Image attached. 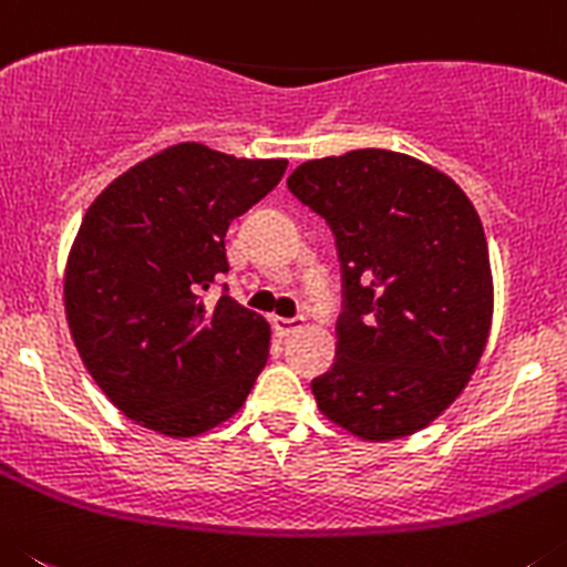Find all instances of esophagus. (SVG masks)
I'll return each mask as SVG.
<instances>
[{"instance_id":"1","label":"esophagus","mask_w":567,"mask_h":567,"mask_svg":"<svg viewBox=\"0 0 567 567\" xmlns=\"http://www.w3.org/2000/svg\"><path fill=\"white\" fill-rule=\"evenodd\" d=\"M299 328H305L302 316H293V319H277L279 336H293Z\"/></svg>"}]
</instances>
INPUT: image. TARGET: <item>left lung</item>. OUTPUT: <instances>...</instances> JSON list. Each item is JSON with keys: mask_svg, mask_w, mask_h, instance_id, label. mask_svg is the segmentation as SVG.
I'll return each instance as SVG.
<instances>
[{"mask_svg": "<svg viewBox=\"0 0 567 567\" xmlns=\"http://www.w3.org/2000/svg\"><path fill=\"white\" fill-rule=\"evenodd\" d=\"M288 188L330 226L344 313L313 379L321 415L364 441L430 426L486 350L494 285L463 188L417 157L353 150L296 166Z\"/></svg>", "mask_w": 567, "mask_h": 567, "instance_id": "obj_1", "label": "left lung"}]
</instances>
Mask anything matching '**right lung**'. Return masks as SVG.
Returning a JSON list of instances; mask_svg holds the SVG:
<instances>
[{
    "label": "right lung",
    "instance_id": "right-lung-1",
    "mask_svg": "<svg viewBox=\"0 0 567 567\" xmlns=\"http://www.w3.org/2000/svg\"><path fill=\"white\" fill-rule=\"evenodd\" d=\"M288 161L175 144L115 177L86 208L64 271L81 361L126 417L195 437L246 404L271 324L223 293L226 231L282 181Z\"/></svg>",
    "mask_w": 567,
    "mask_h": 567
}]
</instances>
